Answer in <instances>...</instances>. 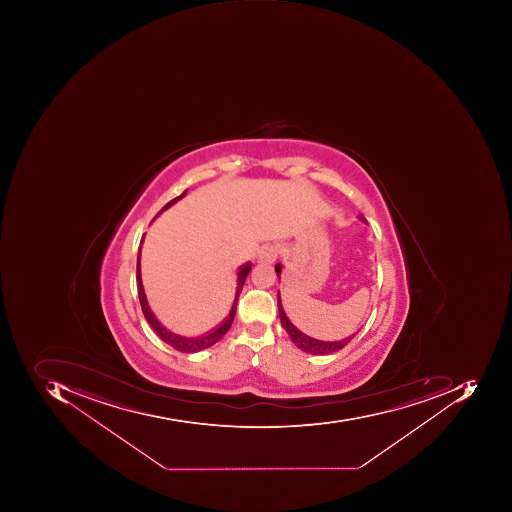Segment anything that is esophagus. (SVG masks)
Listing matches in <instances>:
<instances>
[{"mask_svg":"<svg viewBox=\"0 0 512 512\" xmlns=\"http://www.w3.org/2000/svg\"><path fill=\"white\" fill-rule=\"evenodd\" d=\"M278 249L275 246H266V248L261 249L260 252V261H264V263H272L277 258Z\"/></svg>","mask_w":512,"mask_h":512,"instance_id":"esophagus-1","label":"esophagus"}]
</instances>
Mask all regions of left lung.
<instances>
[{
    "mask_svg": "<svg viewBox=\"0 0 512 512\" xmlns=\"http://www.w3.org/2000/svg\"><path fill=\"white\" fill-rule=\"evenodd\" d=\"M363 220V218H361ZM365 221V220H363ZM275 272H277L278 277H280L281 272V264L278 263L275 266ZM278 300V314H280L281 326L286 329L289 337H291L292 343L297 346L301 351L306 352V354H314V355H328L334 354V352L340 351V349L345 348L348 345L349 341L355 337V334L352 337L345 338V340L340 341H321L315 340V338L308 337V335L303 334V332L298 331L295 328L294 324L289 321L288 315L284 314L283 306H281V298L280 292L277 294Z\"/></svg>",
    "mask_w": 512,
    "mask_h": 512,
    "instance_id": "obj_1",
    "label": "left lung"
}]
</instances>
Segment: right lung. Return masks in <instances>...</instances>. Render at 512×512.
Here are the masks:
<instances>
[{
	"label": "right lung",
	"mask_w": 512,
	"mask_h": 512,
	"mask_svg": "<svg viewBox=\"0 0 512 512\" xmlns=\"http://www.w3.org/2000/svg\"><path fill=\"white\" fill-rule=\"evenodd\" d=\"M184 194H186V192H183L180 197L169 201V203L164 206L163 211L164 209L171 208L172 204L177 203L180 198L184 197ZM140 251L141 248L138 249L137 257L138 298H140L141 311H143L147 323L151 324V328L157 332L158 337H160L164 343H167V345L172 346V348L177 349V351L186 352V354H192V352L203 351V349L211 348V346L215 345L217 341H220L221 338L224 337V334L229 331V328L232 326V321H234L235 311H237L238 297H240L241 289H243L246 277H248L249 272H251V263L243 264V266L238 269L237 292H235L234 304H232V309L231 312H229L228 318H226L220 326H217V328L208 332V334L200 335V337L189 338L181 337V335L172 334L171 331H167L163 324L157 320V317L152 314L151 308H149V304H147L146 294H144L143 283H141Z\"/></svg>",
	"instance_id": "1"
}]
</instances>
